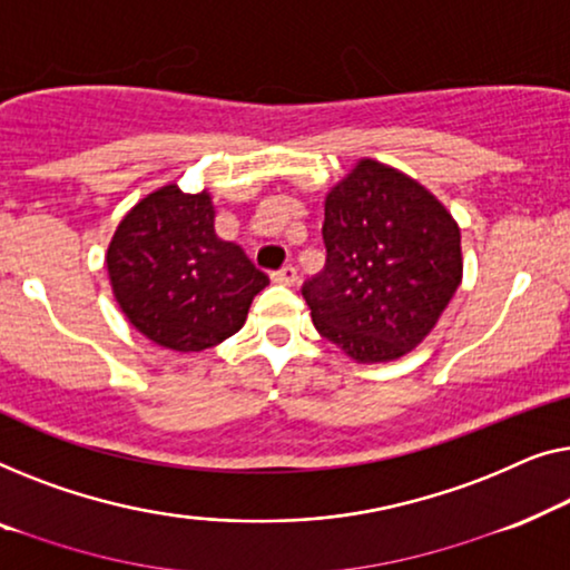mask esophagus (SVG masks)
Returning a JSON list of instances; mask_svg holds the SVG:
<instances>
[{"mask_svg":"<svg viewBox=\"0 0 570 570\" xmlns=\"http://www.w3.org/2000/svg\"><path fill=\"white\" fill-rule=\"evenodd\" d=\"M274 284H284V286H294L296 284V268L294 266H284L282 271H276L274 276Z\"/></svg>","mask_w":570,"mask_h":570,"instance_id":"esophagus-1","label":"esophagus"}]
</instances>
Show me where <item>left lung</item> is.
Listing matches in <instances>:
<instances>
[{"label": "left lung", "instance_id": "1", "mask_svg": "<svg viewBox=\"0 0 570 570\" xmlns=\"http://www.w3.org/2000/svg\"><path fill=\"white\" fill-rule=\"evenodd\" d=\"M325 268L302 286L317 333L358 364L411 354L462 282V237L411 175L358 159L325 196Z\"/></svg>", "mask_w": 570, "mask_h": 570}]
</instances>
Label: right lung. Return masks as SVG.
<instances>
[{"instance_id":"add662e5","label":"right lung","mask_w":570,"mask_h":570,"mask_svg":"<svg viewBox=\"0 0 570 570\" xmlns=\"http://www.w3.org/2000/svg\"><path fill=\"white\" fill-rule=\"evenodd\" d=\"M208 190L178 183L144 196L114 232L106 266L114 296L136 331L157 346L190 354L245 325L268 276L245 250L214 232Z\"/></svg>"}]
</instances>
